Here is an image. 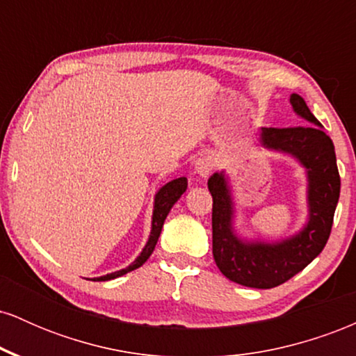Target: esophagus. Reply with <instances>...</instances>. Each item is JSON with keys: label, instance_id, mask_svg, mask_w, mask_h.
I'll return each instance as SVG.
<instances>
[{"label": "esophagus", "instance_id": "obj_1", "mask_svg": "<svg viewBox=\"0 0 356 356\" xmlns=\"http://www.w3.org/2000/svg\"><path fill=\"white\" fill-rule=\"evenodd\" d=\"M216 167V159L212 157L211 154H204L201 157L195 159L194 162V170L197 172L201 177H207Z\"/></svg>", "mask_w": 356, "mask_h": 356}]
</instances>
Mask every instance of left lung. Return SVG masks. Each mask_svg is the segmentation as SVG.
Segmentation results:
<instances>
[{
    "mask_svg": "<svg viewBox=\"0 0 356 356\" xmlns=\"http://www.w3.org/2000/svg\"><path fill=\"white\" fill-rule=\"evenodd\" d=\"M296 115L309 125L275 129L263 127L264 149L288 154L306 170L308 220L300 232L276 243L241 239L234 231V202L227 175L212 174V254L224 276L248 288L269 289L286 283L308 266L325 248L340 197V174L332 138L298 93L289 97Z\"/></svg>",
    "mask_w": 356,
    "mask_h": 356,
    "instance_id": "obj_1",
    "label": "left lung"
}]
</instances>
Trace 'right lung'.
Returning <instances> with one entry per match:
<instances>
[{
	"instance_id": "1",
	"label": "right lung",
	"mask_w": 356,
	"mask_h": 356,
	"mask_svg": "<svg viewBox=\"0 0 356 356\" xmlns=\"http://www.w3.org/2000/svg\"><path fill=\"white\" fill-rule=\"evenodd\" d=\"M186 189H187V179L186 177L174 179V181L167 182L165 186H162L161 189H159L157 194H155V199H154L152 229H150L149 241H147L145 248L142 249V252L138 254L137 259L134 261L130 266H127L125 269H120V271L110 273V275H105V276H100V277H93V281L115 280V277H118V276H124L129 271H134V269L140 268L142 264H144L145 261L149 259L150 254L154 252V248H155V244H157L159 236H161L162 226H164V220L167 218V214H169L170 209H172L174 204L179 201V197H181L184 192H186Z\"/></svg>"
}]
</instances>
